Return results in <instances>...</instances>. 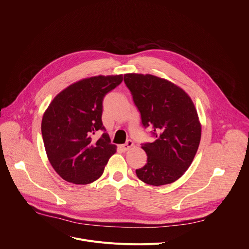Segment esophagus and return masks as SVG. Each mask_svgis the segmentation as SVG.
<instances>
[{
	"label": "esophagus",
	"mask_w": 249,
	"mask_h": 249,
	"mask_svg": "<svg viewBox=\"0 0 249 249\" xmlns=\"http://www.w3.org/2000/svg\"><path fill=\"white\" fill-rule=\"evenodd\" d=\"M133 145H134L133 142H132L131 140H128L125 144H123V145L120 146V149H121L123 152H126V151H128L130 148H132Z\"/></svg>",
	"instance_id": "34e87169"
}]
</instances>
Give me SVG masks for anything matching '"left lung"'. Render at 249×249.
Wrapping results in <instances>:
<instances>
[{
    "instance_id": "8db88e82",
    "label": "left lung",
    "mask_w": 249,
    "mask_h": 249,
    "mask_svg": "<svg viewBox=\"0 0 249 249\" xmlns=\"http://www.w3.org/2000/svg\"><path fill=\"white\" fill-rule=\"evenodd\" d=\"M124 83L138 108L142 124L156 139L143 143L147 163L136 169L143 182L172 183L190 166L200 144L201 125L188 94L174 84L152 75L126 74Z\"/></svg>"
}]
</instances>
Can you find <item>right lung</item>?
Listing matches in <instances>:
<instances>
[{"mask_svg": "<svg viewBox=\"0 0 249 249\" xmlns=\"http://www.w3.org/2000/svg\"><path fill=\"white\" fill-rule=\"evenodd\" d=\"M122 81V75L84 79L61 91L48 106L42 138L48 160L64 180L95 181L116 152L102 124V102ZM96 132L103 133L97 140L93 138Z\"/></svg>", "mask_w": 249, "mask_h": 249, "instance_id": "right-lung-1", "label": "right lung"}]
</instances>
